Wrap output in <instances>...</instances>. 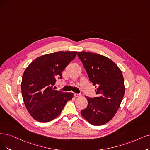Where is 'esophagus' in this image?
Masks as SVG:
<instances>
[{"mask_svg": "<svg viewBox=\"0 0 150 150\" xmlns=\"http://www.w3.org/2000/svg\"><path fill=\"white\" fill-rule=\"evenodd\" d=\"M74 97H80V96L81 95V94H79V93H74Z\"/></svg>", "mask_w": 150, "mask_h": 150, "instance_id": "34e87169", "label": "esophagus"}]
</instances>
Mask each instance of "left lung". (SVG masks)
<instances>
[{
	"label": "left lung",
	"mask_w": 150,
	"mask_h": 150,
	"mask_svg": "<svg viewBox=\"0 0 150 150\" xmlns=\"http://www.w3.org/2000/svg\"><path fill=\"white\" fill-rule=\"evenodd\" d=\"M77 56L89 80L97 88L96 97H86L88 105L81 110V115L93 125L105 124L115 115L124 97L122 72L111 59L97 53L79 52Z\"/></svg>",
	"instance_id": "obj_1"
}]
</instances>
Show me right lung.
<instances>
[{
    "label": "right lung",
    "instance_id": "right-lung-1",
    "mask_svg": "<svg viewBox=\"0 0 150 150\" xmlns=\"http://www.w3.org/2000/svg\"><path fill=\"white\" fill-rule=\"evenodd\" d=\"M77 52L59 51L40 56L26 68L22 77L21 92L28 112L35 120L49 122L61 113L73 93L55 90L57 79L76 57Z\"/></svg>",
    "mask_w": 150,
    "mask_h": 150
}]
</instances>
